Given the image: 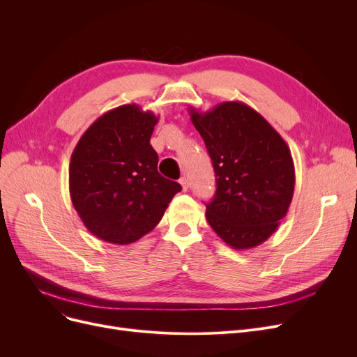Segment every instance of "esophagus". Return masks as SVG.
<instances>
[{
    "label": "esophagus",
    "instance_id": "obj_1",
    "mask_svg": "<svg viewBox=\"0 0 357 357\" xmlns=\"http://www.w3.org/2000/svg\"><path fill=\"white\" fill-rule=\"evenodd\" d=\"M179 183L182 185V190H183V191H188V188H190V181H188V178L182 176V178L179 179Z\"/></svg>",
    "mask_w": 357,
    "mask_h": 357
}]
</instances>
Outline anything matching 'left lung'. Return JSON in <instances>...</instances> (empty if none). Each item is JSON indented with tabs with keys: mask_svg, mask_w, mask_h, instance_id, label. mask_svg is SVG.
<instances>
[{
	"mask_svg": "<svg viewBox=\"0 0 357 357\" xmlns=\"http://www.w3.org/2000/svg\"><path fill=\"white\" fill-rule=\"evenodd\" d=\"M192 124L213 160L217 190L205 217L233 249H252L268 240L291 205L295 167L291 150L256 109L240 101L199 112Z\"/></svg>",
	"mask_w": 357,
	"mask_h": 357,
	"instance_id": "obj_1",
	"label": "left lung"
}]
</instances>
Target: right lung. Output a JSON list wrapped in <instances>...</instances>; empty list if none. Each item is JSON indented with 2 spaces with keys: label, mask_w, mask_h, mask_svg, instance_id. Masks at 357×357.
<instances>
[{
  "label": "right lung",
  "mask_w": 357,
  "mask_h": 357,
  "mask_svg": "<svg viewBox=\"0 0 357 357\" xmlns=\"http://www.w3.org/2000/svg\"><path fill=\"white\" fill-rule=\"evenodd\" d=\"M159 117L137 104L120 105L93 121L69 163V194L84 226L112 245L152 231L182 188L158 172L150 137Z\"/></svg>",
  "instance_id": "obj_1"
}]
</instances>
